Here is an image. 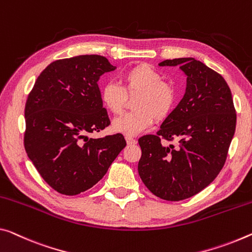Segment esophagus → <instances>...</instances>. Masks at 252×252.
<instances>
[{"label": "esophagus", "instance_id": "34e87169", "mask_svg": "<svg viewBox=\"0 0 252 252\" xmlns=\"http://www.w3.org/2000/svg\"><path fill=\"white\" fill-rule=\"evenodd\" d=\"M126 142L127 144H135V143H136V139L131 136H126Z\"/></svg>", "mask_w": 252, "mask_h": 252}]
</instances>
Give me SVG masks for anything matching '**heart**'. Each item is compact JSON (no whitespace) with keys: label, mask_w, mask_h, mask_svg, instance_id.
Here are the masks:
<instances>
[{"label":"heart","mask_w":252,"mask_h":252,"mask_svg":"<svg viewBox=\"0 0 252 252\" xmlns=\"http://www.w3.org/2000/svg\"><path fill=\"white\" fill-rule=\"evenodd\" d=\"M124 88L116 82H108L101 89V100L107 109L121 114L127 94H136L133 108L113 122V129L126 136H135L150 128L157 121H163L171 114L177 99V91L171 83L162 81V75L150 65L141 64L123 75Z\"/></svg>","instance_id":"obj_1"}]
</instances>
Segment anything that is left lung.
I'll return each instance as SVG.
<instances>
[{
	"label": "left lung",
	"instance_id": "1",
	"mask_svg": "<svg viewBox=\"0 0 252 252\" xmlns=\"http://www.w3.org/2000/svg\"><path fill=\"white\" fill-rule=\"evenodd\" d=\"M187 75L184 98L157 135L138 139V175L149 190L164 200L189 198L215 179L225 163L235 131L231 90L223 76L191 57L161 62ZM180 139L177 148L161 139Z\"/></svg>",
	"mask_w": 252,
	"mask_h": 252
}]
</instances>
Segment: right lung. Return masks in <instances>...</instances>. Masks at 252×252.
<instances>
[{
	"instance_id": "right-lung-1",
	"label": "right lung",
	"mask_w": 252,
	"mask_h": 252,
	"mask_svg": "<svg viewBox=\"0 0 252 252\" xmlns=\"http://www.w3.org/2000/svg\"><path fill=\"white\" fill-rule=\"evenodd\" d=\"M115 68L100 55L55 61L40 73L27 99L26 152L42 179L63 195L94 186L126 146L119 133L88 136L110 124L98 81Z\"/></svg>"
}]
</instances>
